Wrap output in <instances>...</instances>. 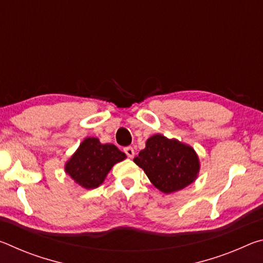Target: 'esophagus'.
<instances>
[{
    "instance_id": "34e87169",
    "label": "esophagus",
    "mask_w": 263,
    "mask_h": 263,
    "mask_svg": "<svg viewBox=\"0 0 263 263\" xmlns=\"http://www.w3.org/2000/svg\"><path fill=\"white\" fill-rule=\"evenodd\" d=\"M124 152H125L128 158H133V155H135V149H133L131 146H127V147L124 148Z\"/></svg>"
}]
</instances>
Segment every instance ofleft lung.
Listing matches in <instances>:
<instances>
[{
	"mask_svg": "<svg viewBox=\"0 0 263 263\" xmlns=\"http://www.w3.org/2000/svg\"><path fill=\"white\" fill-rule=\"evenodd\" d=\"M152 184L164 194L181 190L197 179L199 159L195 149L176 139L154 135L133 159Z\"/></svg>",
	"mask_w": 263,
	"mask_h": 263,
	"instance_id": "8db88e82",
	"label": "left lung"
}]
</instances>
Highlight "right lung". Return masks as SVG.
<instances>
[{"label": "right lung", "instance_id": "1", "mask_svg": "<svg viewBox=\"0 0 263 263\" xmlns=\"http://www.w3.org/2000/svg\"><path fill=\"white\" fill-rule=\"evenodd\" d=\"M125 158V153L121 152L115 145L101 144L97 138L88 137L66 162L65 172L79 185L94 189L103 183L114 164Z\"/></svg>", "mask_w": 263, "mask_h": 263}]
</instances>
